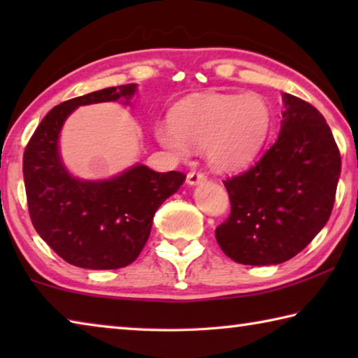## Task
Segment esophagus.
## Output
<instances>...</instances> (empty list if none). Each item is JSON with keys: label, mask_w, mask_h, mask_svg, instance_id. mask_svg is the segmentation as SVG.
Masks as SVG:
<instances>
[{"label": "esophagus", "mask_w": 358, "mask_h": 358, "mask_svg": "<svg viewBox=\"0 0 358 358\" xmlns=\"http://www.w3.org/2000/svg\"><path fill=\"white\" fill-rule=\"evenodd\" d=\"M205 181V177L202 173H199V172H191V173H187V177H186V183L189 185V186H197V185H202Z\"/></svg>", "instance_id": "1"}]
</instances>
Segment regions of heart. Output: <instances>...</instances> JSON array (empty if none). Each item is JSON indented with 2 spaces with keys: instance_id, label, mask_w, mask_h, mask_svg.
<instances>
[{
  "instance_id": "obj_1",
  "label": "heart",
  "mask_w": 358,
  "mask_h": 358,
  "mask_svg": "<svg viewBox=\"0 0 358 358\" xmlns=\"http://www.w3.org/2000/svg\"><path fill=\"white\" fill-rule=\"evenodd\" d=\"M271 112L257 94H201L181 101L171 123L155 128L156 141L175 157L205 148V159L216 172L241 171L256 159L268 138Z\"/></svg>"
}]
</instances>
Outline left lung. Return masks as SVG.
<instances>
[{
  "label": "left lung",
  "instance_id": "8db88e82",
  "mask_svg": "<svg viewBox=\"0 0 358 358\" xmlns=\"http://www.w3.org/2000/svg\"><path fill=\"white\" fill-rule=\"evenodd\" d=\"M273 147L250 171L224 181L230 216L216 229L227 257L243 265L292 259L322 230L335 203L341 156L317 108L282 93Z\"/></svg>",
  "mask_w": 358,
  "mask_h": 358
}]
</instances>
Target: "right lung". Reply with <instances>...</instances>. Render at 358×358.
Segmentation results:
<instances>
[{
  "instance_id": "1",
  "label": "right lung",
  "mask_w": 358,
  "mask_h": 358,
  "mask_svg": "<svg viewBox=\"0 0 358 358\" xmlns=\"http://www.w3.org/2000/svg\"><path fill=\"white\" fill-rule=\"evenodd\" d=\"M136 93L137 83L120 85L53 107L23 155L36 232L59 257L80 268L115 270L134 262L150 237L156 210L185 183L183 173L155 172L141 162L104 180L78 178L66 167L59 136L69 115L99 102L131 106Z\"/></svg>"
}]
</instances>
